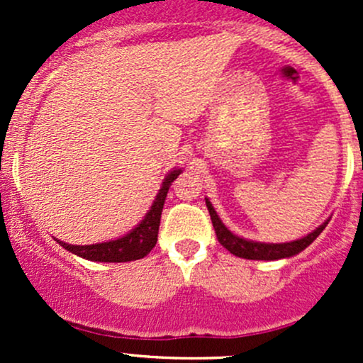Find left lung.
Masks as SVG:
<instances>
[{"instance_id": "left-lung-1", "label": "left lung", "mask_w": 363, "mask_h": 363, "mask_svg": "<svg viewBox=\"0 0 363 363\" xmlns=\"http://www.w3.org/2000/svg\"><path fill=\"white\" fill-rule=\"evenodd\" d=\"M208 208V214H211L212 219V226L216 230V237H218L219 244L223 247H226L232 255L239 256V258H246V259H281V258H288V256L298 255L300 251L306 250L318 235L325 230V226L328 225L323 223L320 228L314 230L313 233L306 235L303 239L294 240V242H286V244H263V242H252V240H246L240 239V237L233 235L228 228L221 223V219L218 218L216 214L214 207L208 200H205Z\"/></svg>"}]
</instances>
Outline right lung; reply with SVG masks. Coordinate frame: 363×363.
<instances>
[{"label": "right lung", "instance_id": "obj_1", "mask_svg": "<svg viewBox=\"0 0 363 363\" xmlns=\"http://www.w3.org/2000/svg\"><path fill=\"white\" fill-rule=\"evenodd\" d=\"M181 170H174L167 175L163 182V188L160 189L158 196H156L155 203H152L151 211L145 214L144 221L131 230L128 235L121 237L117 240L111 242L93 244V246H72L67 242H57L65 247V250L72 251L73 255L80 256V258L91 259V262H111V263H123V262H133V259H140L147 255L152 247L158 242V230H160V219L161 211H163L164 199H167L168 188L172 182L177 179Z\"/></svg>", "mask_w": 363, "mask_h": 363}]
</instances>
